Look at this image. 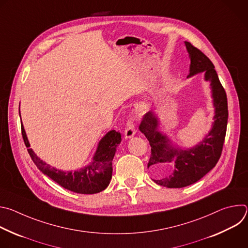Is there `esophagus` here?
<instances>
[{
  "label": "esophagus",
  "mask_w": 248,
  "mask_h": 248,
  "mask_svg": "<svg viewBox=\"0 0 248 248\" xmlns=\"http://www.w3.org/2000/svg\"><path fill=\"white\" fill-rule=\"evenodd\" d=\"M135 134V129H134V124L132 122H127L126 124V127L124 129V138L125 139H129L131 137H133Z\"/></svg>",
  "instance_id": "34e87169"
}]
</instances>
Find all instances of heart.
<instances>
[{
	"mask_svg": "<svg viewBox=\"0 0 248 248\" xmlns=\"http://www.w3.org/2000/svg\"><path fill=\"white\" fill-rule=\"evenodd\" d=\"M144 109H146V107H145V108H142V109H141V110H140V113H142V112H144Z\"/></svg>",
	"mask_w": 248,
	"mask_h": 248,
	"instance_id": "obj_1",
	"label": "heart"
}]
</instances>
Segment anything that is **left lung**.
I'll return each instance as SVG.
<instances>
[{"mask_svg":"<svg viewBox=\"0 0 248 248\" xmlns=\"http://www.w3.org/2000/svg\"><path fill=\"white\" fill-rule=\"evenodd\" d=\"M190 60L187 78L203 73L210 83L214 107V122L209 132L191 147H182L162 130L159 113H147L139 130L149 140L151 157L148 163L157 179L153 181L169 188H182L195 184L213 169L220 159L228 124V100L214 64L197 48L185 42Z\"/></svg>","mask_w":248,"mask_h":248,"instance_id":"8db88e82","label":"left lung"}]
</instances>
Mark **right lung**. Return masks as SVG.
<instances>
[{
  "mask_svg": "<svg viewBox=\"0 0 248 248\" xmlns=\"http://www.w3.org/2000/svg\"><path fill=\"white\" fill-rule=\"evenodd\" d=\"M20 107V106H19ZM20 117V110H19ZM21 131L28 153L37 168L51 180L63 188L81 194H94L107 188L113 174V159L117 147L121 143V133L110 130L106 133L97 145L92 161L85 167L76 170H62L50 166L41 160L29 148L30 144L21 122Z\"/></svg>",
  "mask_w": 248,
  "mask_h": 248,
  "instance_id": "obj_1",
  "label": "right lung"
}]
</instances>
